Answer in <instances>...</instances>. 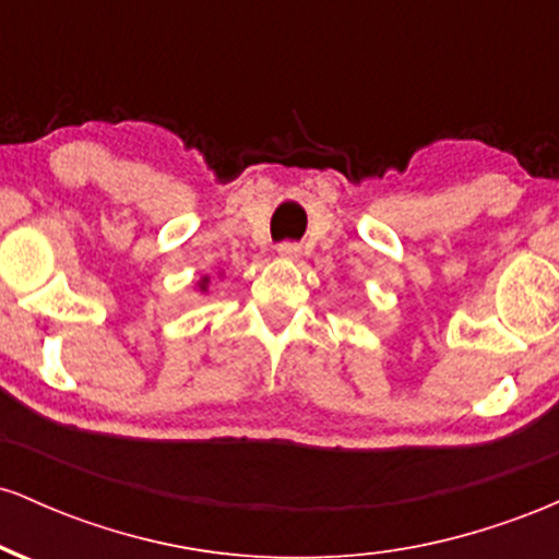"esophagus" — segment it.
<instances>
[{
    "label": "esophagus",
    "instance_id": "obj_1",
    "mask_svg": "<svg viewBox=\"0 0 559 559\" xmlns=\"http://www.w3.org/2000/svg\"><path fill=\"white\" fill-rule=\"evenodd\" d=\"M278 254H281V258H286V260H297L301 254V247L297 241H281L278 243Z\"/></svg>",
    "mask_w": 559,
    "mask_h": 559
}]
</instances>
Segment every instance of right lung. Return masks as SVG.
<instances>
[{
    "label": "right lung",
    "mask_w": 559,
    "mask_h": 559,
    "mask_svg": "<svg viewBox=\"0 0 559 559\" xmlns=\"http://www.w3.org/2000/svg\"><path fill=\"white\" fill-rule=\"evenodd\" d=\"M204 284H207V281H204ZM204 284H202V288H204Z\"/></svg>",
    "instance_id": "right-lung-1"
}]
</instances>
